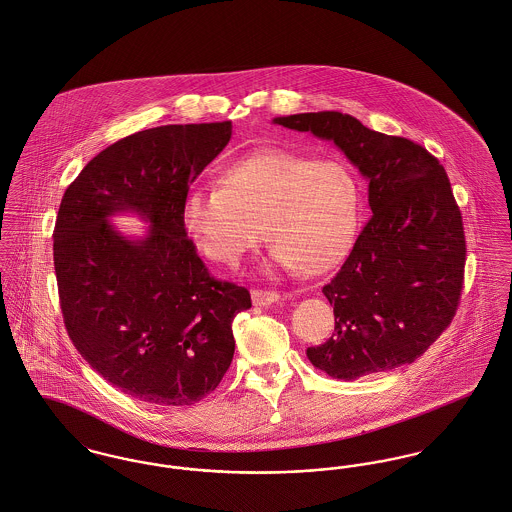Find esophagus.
<instances>
[{
  "mask_svg": "<svg viewBox=\"0 0 512 512\" xmlns=\"http://www.w3.org/2000/svg\"><path fill=\"white\" fill-rule=\"evenodd\" d=\"M278 291H264V289H252V303L258 307H268L279 301Z\"/></svg>",
  "mask_w": 512,
  "mask_h": 512,
  "instance_id": "34e87169",
  "label": "esophagus"
}]
</instances>
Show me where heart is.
<instances>
[{
    "label": "heart",
    "mask_w": 512,
    "mask_h": 512,
    "mask_svg": "<svg viewBox=\"0 0 512 512\" xmlns=\"http://www.w3.org/2000/svg\"><path fill=\"white\" fill-rule=\"evenodd\" d=\"M360 211V182L344 162L266 148L227 166L219 186L187 187L182 227L209 260L227 266L266 229L279 268L321 276L350 254Z\"/></svg>",
    "instance_id": "1"
}]
</instances>
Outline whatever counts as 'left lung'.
<instances>
[{
	"instance_id": "8db88e82",
	"label": "left lung",
	"mask_w": 512,
	"mask_h": 512,
	"mask_svg": "<svg viewBox=\"0 0 512 512\" xmlns=\"http://www.w3.org/2000/svg\"><path fill=\"white\" fill-rule=\"evenodd\" d=\"M274 123L332 140L370 182L372 219L323 287L334 334L307 358L344 381L415 362L452 323L464 287V223L444 166L417 142L346 113Z\"/></svg>"
}]
</instances>
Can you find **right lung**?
Returning <instances> with one entry per match:
<instances>
[{"label": "right lung", "mask_w": 512, "mask_h": 512, "mask_svg": "<svg viewBox=\"0 0 512 512\" xmlns=\"http://www.w3.org/2000/svg\"><path fill=\"white\" fill-rule=\"evenodd\" d=\"M233 135L231 121L139 131L101 150L64 191L54 272L70 340L113 387L182 407L217 389L233 362V321L250 293L215 279L182 227L189 184ZM131 210L144 239L108 223Z\"/></svg>", "instance_id": "obj_1"}]
</instances>
